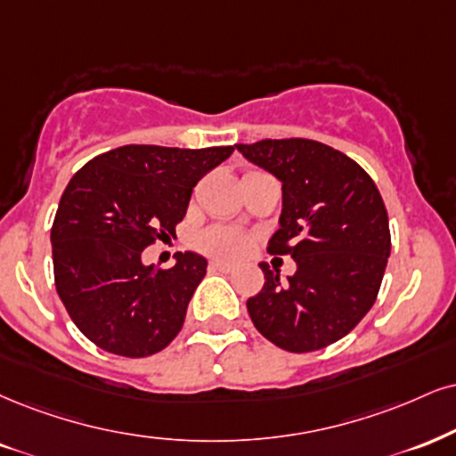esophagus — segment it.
<instances>
[{
  "label": "esophagus",
  "instance_id": "esophagus-1",
  "mask_svg": "<svg viewBox=\"0 0 456 456\" xmlns=\"http://www.w3.org/2000/svg\"><path fill=\"white\" fill-rule=\"evenodd\" d=\"M209 268H211V271H219V273H232V271H234L232 264L222 262V260H213V262L209 264Z\"/></svg>",
  "mask_w": 456,
  "mask_h": 456
}]
</instances>
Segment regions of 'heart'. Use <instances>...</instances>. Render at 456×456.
I'll return each instance as SVG.
<instances>
[{"mask_svg":"<svg viewBox=\"0 0 456 456\" xmlns=\"http://www.w3.org/2000/svg\"><path fill=\"white\" fill-rule=\"evenodd\" d=\"M200 251L205 254L216 256V257H226V260H234L247 254L249 249L251 239L247 237L243 230L239 228H228V226H211L202 230L196 239Z\"/></svg>","mask_w":456,"mask_h":456,"instance_id":"b5f03b06","label":"heart"}]
</instances>
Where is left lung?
Masks as SVG:
<instances>
[{"instance_id":"left-lung-1","label":"left lung","mask_w":456,"mask_h":456,"mask_svg":"<svg viewBox=\"0 0 456 456\" xmlns=\"http://www.w3.org/2000/svg\"><path fill=\"white\" fill-rule=\"evenodd\" d=\"M237 150L283 183L268 254L291 256L297 266L281 283L260 264L264 288L247 300L251 322L289 353L334 345L372 308L383 283L391 254L383 196L355 160L313 139H262Z\"/></svg>"}]
</instances>
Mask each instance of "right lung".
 <instances>
[{"mask_svg":"<svg viewBox=\"0 0 456 456\" xmlns=\"http://www.w3.org/2000/svg\"><path fill=\"white\" fill-rule=\"evenodd\" d=\"M232 151L122 145L67 183L50 230L54 285L71 322L99 348L150 357L179 334L207 260L179 251L175 266L159 268L143 266L142 254L175 237L194 185Z\"/></svg>","mask_w":456,"mask_h":456,"instance_id":"obj_1","label":"right lung"}]
</instances>
